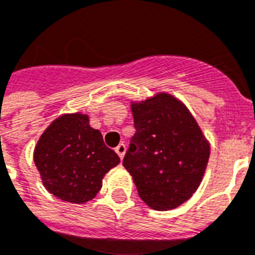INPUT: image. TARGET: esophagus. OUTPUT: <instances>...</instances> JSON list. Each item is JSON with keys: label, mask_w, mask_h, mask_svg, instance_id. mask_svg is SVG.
<instances>
[{"label": "esophagus", "mask_w": 255, "mask_h": 255, "mask_svg": "<svg viewBox=\"0 0 255 255\" xmlns=\"http://www.w3.org/2000/svg\"><path fill=\"white\" fill-rule=\"evenodd\" d=\"M126 149H127V148H126V145L122 143V144H119L118 147H116V148H115V151H116V153L119 155L120 159H123L124 155H126Z\"/></svg>", "instance_id": "1"}]
</instances>
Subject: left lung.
<instances>
[{"label":"left lung","mask_w":255,"mask_h":255,"mask_svg":"<svg viewBox=\"0 0 255 255\" xmlns=\"http://www.w3.org/2000/svg\"><path fill=\"white\" fill-rule=\"evenodd\" d=\"M131 111L136 132L123 166L147 206L158 211L176 209L203 179L209 140L187 107L170 93L131 102Z\"/></svg>","instance_id":"1"}]
</instances>
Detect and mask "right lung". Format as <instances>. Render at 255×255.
<instances>
[{"instance_id": "1", "label": "right lung", "mask_w": 255, "mask_h": 255, "mask_svg": "<svg viewBox=\"0 0 255 255\" xmlns=\"http://www.w3.org/2000/svg\"><path fill=\"white\" fill-rule=\"evenodd\" d=\"M44 187L54 197L83 205L96 197L104 175L120 159L104 144L88 115L64 114L42 132L33 152Z\"/></svg>"}]
</instances>
